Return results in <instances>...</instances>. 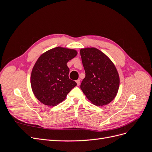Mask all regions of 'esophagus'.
I'll return each mask as SVG.
<instances>
[{
  "label": "esophagus",
  "mask_w": 152,
  "mask_h": 152,
  "mask_svg": "<svg viewBox=\"0 0 152 152\" xmlns=\"http://www.w3.org/2000/svg\"><path fill=\"white\" fill-rule=\"evenodd\" d=\"M76 82H77V86H79V85H80V80H79V79H78V80H76Z\"/></svg>",
  "instance_id": "esophagus-1"
}]
</instances>
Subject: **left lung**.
<instances>
[{
    "instance_id": "1",
    "label": "left lung",
    "mask_w": 152,
    "mask_h": 152,
    "mask_svg": "<svg viewBox=\"0 0 152 152\" xmlns=\"http://www.w3.org/2000/svg\"><path fill=\"white\" fill-rule=\"evenodd\" d=\"M80 53L86 73L80 89L94 104H108L115 98L120 84L115 66L98 49H81Z\"/></svg>"
}]
</instances>
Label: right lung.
<instances>
[{
  "mask_svg": "<svg viewBox=\"0 0 152 152\" xmlns=\"http://www.w3.org/2000/svg\"><path fill=\"white\" fill-rule=\"evenodd\" d=\"M77 54L74 49L57 47L39 58L32 70L30 82L34 95L41 103L56 106L77 86L69 79L70 69L66 65Z\"/></svg>",
  "mask_w": 152,
  "mask_h": 152,
  "instance_id": "obj_1",
  "label": "right lung"
}]
</instances>
